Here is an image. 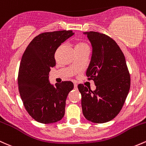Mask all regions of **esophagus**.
Segmentation results:
<instances>
[{
    "mask_svg": "<svg viewBox=\"0 0 146 146\" xmlns=\"http://www.w3.org/2000/svg\"><path fill=\"white\" fill-rule=\"evenodd\" d=\"M74 87L75 88H77V87H78V84L76 83H74Z\"/></svg>",
    "mask_w": 146,
    "mask_h": 146,
    "instance_id": "obj_1",
    "label": "esophagus"
}]
</instances>
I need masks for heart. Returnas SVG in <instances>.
Wrapping results in <instances>:
<instances>
[{
	"instance_id": "b5f03b06",
	"label": "heart",
	"mask_w": 146,
	"mask_h": 146,
	"mask_svg": "<svg viewBox=\"0 0 146 146\" xmlns=\"http://www.w3.org/2000/svg\"><path fill=\"white\" fill-rule=\"evenodd\" d=\"M75 50H76V52L85 51V50H89V46H88V44H87L86 42L78 40L76 42Z\"/></svg>"
}]
</instances>
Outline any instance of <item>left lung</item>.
<instances>
[{
  "label": "left lung",
  "instance_id": "8db88e82",
  "mask_svg": "<svg viewBox=\"0 0 146 146\" xmlns=\"http://www.w3.org/2000/svg\"><path fill=\"white\" fill-rule=\"evenodd\" d=\"M93 46L91 60L86 71L88 80L96 89L80 84L84 116L96 123L113 119L124 104L130 87V76L123 52L110 37L96 31L84 32Z\"/></svg>",
  "mask_w": 146,
  "mask_h": 146
}]
</instances>
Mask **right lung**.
Segmentation results:
<instances>
[{
  "instance_id": "1",
  "label": "right lung",
  "mask_w": 146,
  "mask_h": 146,
  "mask_svg": "<svg viewBox=\"0 0 146 146\" xmlns=\"http://www.w3.org/2000/svg\"><path fill=\"white\" fill-rule=\"evenodd\" d=\"M73 34L71 30L42 33L31 40L22 57L18 76L20 95L27 113L40 123H55L64 115L73 84L64 81L53 86L48 75L56 66L57 48Z\"/></svg>"
}]
</instances>
